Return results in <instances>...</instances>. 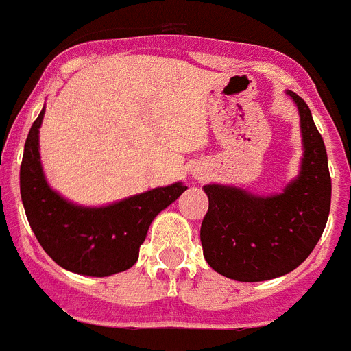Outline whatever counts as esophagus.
<instances>
[{
	"instance_id": "obj_1",
	"label": "esophagus",
	"mask_w": 351,
	"mask_h": 351,
	"mask_svg": "<svg viewBox=\"0 0 351 351\" xmlns=\"http://www.w3.org/2000/svg\"><path fill=\"white\" fill-rule=\"evenodd\" d=\"M197 176H201V175H197Z\"/></svg>"
}]
</instances>
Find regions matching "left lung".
Wrapping results in <instances>:
<instances>
[{"mask_svg":"<svg viewBox=\"0 0 351 351\" xmlns=\"http://www.w3.org/2000/svg\"><path fill=\"white\" fill-rule=\"evenodd\" d=\"M300 114V171L281 194L256 196L230 185H205L208 212L201 245L210 267L234 281H268L291 272L315 249L330 212L327 150L313 114L297 93L286 91Z\"/></svg>","mask_w":351,"mask_h":351,"instance_id":"8db88e82","label":"left lung"}]
</instances>
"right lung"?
<instances>
[{
    "mask_svg": "<svg viewBox=\"0 0 351 351\" xmlns=\"http://www.w3.org/2000/svg\"><path fill=\"white\" fill-rule=\"evenodd\" d=\"M45 109L33 121L21 164V197L36 240L60 267L106 277L123 272L139 258L152 221L187 191L182 182L157 187L108 206L74 205L49 187L38 152Z\"/></svg>",
    "mask_w": 351,
    "mask_h": 351,
    "instance_id": "right-lung-1",
    "label": "right lung"
}]
</instances>
